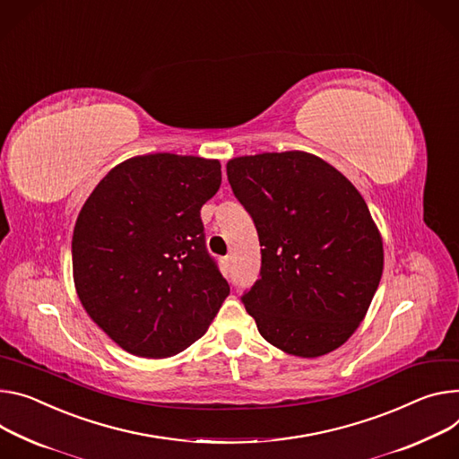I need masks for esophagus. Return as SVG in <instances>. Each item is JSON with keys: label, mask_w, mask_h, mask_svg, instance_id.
Here are the masks:
<instances>
[{"label": "esophagus", "mask_w": 459, "mask_h": 459, "mask_svg": "<svg viewBox=\"0 0 459 459\" xmlns=\"http://www.w3.org/2000/svg\"><path fill=\"white\" fill-rule=\"evenodd\" d=\"M221 264H223V267H225V269H229V267H230V264H232V256H225V258L221 260Z\"/></svg>", "instance_id": "34e87169"}]
</instances>
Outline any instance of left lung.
Returning a JSON list of instances; mask_svg holds the SVG:
<instances>
[{
    "label": "left lung",
    "mask_w": 459,
    "mask_h": 459,
    "mask_svg": "<svg viewBox=\"0 0 459 459\" xmlns=\"http://www.w3.org/2000/svg\"><path fill=\"white\" fill-rule=\"evenodd\" d=\"M227 178L262 245L260 278L241 297L260 335L304 359L337 350L383 274V239L362 195L306 152L236 157Z\"/></svg>",
    "instance_id": "8db88e82"
}]
</instances>
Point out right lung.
Returning a JSON list of instances; mask_svg holds the SVG:
<instances>
[{
	"label": "right lung",
	"mask_w": 459,
	"mask_h": 459,
	"mask_svg": "<svg viewBox=\"0 0 459 459\" xmlns=\"http://www.w3.org/2000/svg\"><path fill=\"white\" fill-rule=\"evenodd\" d=\"M220 185V160L139 155L115 166L82 206L71 243L74 287L122 350L176 355L229 297L201 221V206Z\"/></svg>",
	"instance_id": "obj_1"
}]
</instances>
